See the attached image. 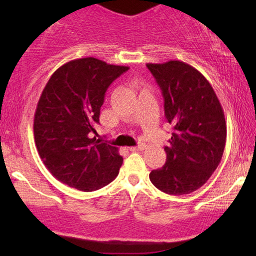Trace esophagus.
I'll list each match as a JSON object with an SVG mask.
<instances>
[{"label":"esophagus","instance_id":"1","mask_svg":"<svg viewBox=\"0 0 256 256\" xmlns=\"http://www.w3.org/2000/svg\"><path fill=\"white\" fill-rule=\"evenodd\" d=\"M146 149V146L141 143V144L136 146H132V148H129L130 152H141V150H144Z\"/></svg>","mask_w":256,"mask_h":256}]
</instances>
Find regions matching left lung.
I'll return each instance as SVG.
<instances>
[{"label": "left lung", "mask_w": 256, "mask_h": 256, "mask_svg": "<svg viewBox=\"0 0 256 256\" xmlns=\"http://www.w3.org/2000/svg\"><path fill=\"white\" fill-rule=\"evenodd\" d=\"M164 98V113L174 132L166 146V164L149 174L158 190L188 194L202 186L222 160L226 121L208 80L180 60L148 62Z\"/></svg>", "instance_id": "obj_1"}]
</instances>
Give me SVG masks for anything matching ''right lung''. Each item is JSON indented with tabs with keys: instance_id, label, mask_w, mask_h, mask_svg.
Here are the masks:
<instances>
[{
	"instance_id": "obj_1",
	"label": "right lung",
	"mask_w": 256,
	"mask_h": 256,
	"mask_svg": "<svg viewBox=\"0 0 256 256\" xmlns=\"http://www.w3.org/2000/svg\"><path fill=\"white\" fill-rule=\"evenodd\" d=\"M128 66L87 57L54 71L38 100L34 135L42 160L59 182L80 191H96L118 174L124 158L116 146L96 134L104 93Z\"/></svg>"
}]
</instances>
